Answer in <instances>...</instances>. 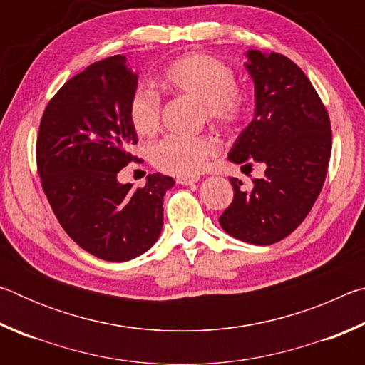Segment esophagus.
Here are the masks:
<instances>
[{"mask_svg": "<svg viewBox=\"0 0 365 365\" xmlns=\"http://www.w3.org/2000/svg\"><path fill=\"white\" fill-rule=\"evenodd\" d=\"M197 180H200V177H178L177 178V183H180V185H195Z\"/></svg>", "mask_w": 365, "mask_h": 365, "instance_id": "34e87169", "label": "esophagus"}]
</instances>
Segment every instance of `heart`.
I'll use <instances>...</instances> for the list:
<instances>
[{"label": "heart", "instance_id": "obj_1", "mask_svg": "<svg viewBox=\"0 0 365 365\" xmlns=\"http://www.w3.org/2000/svg\"><path fill=\"white\" fill-rule=\"evenodd\" d=\"M159 83L172 93L201 103L206 119L222 130H233L242 125L248 113V96L237 85L232 67L207 54L188 53L170 61L160 71ZM160 110L163 103L158 91L140 85L128 101V119L135 132L145 137L156 133ZM217 153L219 143L211 135L168 137L151 146L150 159L160 172L191 177L205 170Z\"/></svg>", "mask_w": 365, "mask_h": 365}]
</instances>
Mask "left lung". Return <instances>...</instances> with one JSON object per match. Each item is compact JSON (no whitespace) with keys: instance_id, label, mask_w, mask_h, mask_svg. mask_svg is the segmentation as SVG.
<instances>
[{"instance_id":"obj_1","label":"left lung","mask_w":365,"mask_h":365,"mask_svg":"<svg viewBox=\"0 0 365 365\" xmlns=\"http://www.w3.org/2000/svg\"><path fill=\"white\" fill-rule=\"evenodd\" d=\"M246 56L256 90L255 119L228 159L262 163L265 172L251 178V190L230 178L233 201L219 222L232 237L265 246L288 237L312 209L329 170L331 127L311 80L292 59L256 49Z\"/></svg>"}]
</instances>
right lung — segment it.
Here are the masks:
<instances>
[{
  "instance_id": "obj_1",
  "label": "right lung",
  "mask_w": 365,
  "mask_h": 365,
  "mask_svg": "<svg viewBox=\"0 0 365 365\" xmlns=\"http://www.w3.org/2000/svg\"><path fill=\"white\" fill-rule=\"evenodd\" d=\"M138 76L122 54L98 61L61 86L46 104L36 169L61 227L80 248L109 262L143 255L163 230L164 195L174 178L148 175L143 188L117 182L137 158L128 101Z\"/></svg>"
}]
</instances>
